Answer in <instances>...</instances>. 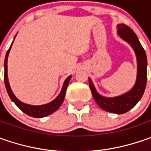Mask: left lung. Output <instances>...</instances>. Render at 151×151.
Returning <instances> with one entry per match:
<instances>
[{
	"instance_id": "obj_1",
	"label": "left lung",
	"mask_w": 151,
	"mask_h": 151,
	"mask_svg": "<svg viewBox=\"0 0 151 151\" xmlns=\"http://www.w3.org/2000/svg\"><path fill=\"white\" fill-rule=\"evenodd\" d=\"M118 34L134 50L137 58V79L136 82L129 91L119 96L105 97L101 96L89 80V86L91 94L97 105L103 110L109 113L123 114L129 111L137 104L142 97L145 90L147 81V58L145 51L140 44L136 34L129 27L125 24L118 25Z\"/></svg>"
}]
</instances>
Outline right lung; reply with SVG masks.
<instances>
[{
	"mask_svg": "<svg viewBox=\"0 0 151 151\" xmlns=\"http://www.w3.org/2000/svg\"><path fill=\"white\" fill-rule=\"evenodd\" d=\"M12 44H11L9 50L6 52L5 61H4V68H5V70H4V81H5L6 89L7 91V93H8L10 98L12 99V101H13L15 104L19 107L23 113H26L27 115H28V116L33 117V118H44V117H46V116H48V115H50L51 113L55 112L59 107H60V105L62 104L63 101H64L67 86H68V84H69V82L70 81L71 76H68L65 79V82L63 84V87H62L60 93L59 94V96H57L55 100H53L50 103L44 104V105H39V106H33V105H29V104H26V103L22 102L13 94L12 91L11 87H10L8 81V76H7V59H8V55L9 53H10V50H11V48H12Z\"/></svg>",
	"mask_w": 151,
	"mask_h": 151,
	"instance_id": "add662e5",
	"label": "right lung"
}]
</instances>
